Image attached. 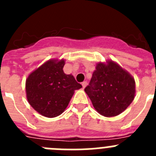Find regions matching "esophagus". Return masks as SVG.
I'll list each match as a JSON object with an SVG mask.
<instances>
[{"label": "esophagus", "instance_id": "esophagus-1", "mask_svg": "<svg viewBox=\"0 0 156 156\" xmlns=\"http://www.w3.org/2000/svg\"><path fill=\"white\" fill-rule=\"evenodd\" d=\"M87 82H86V81H83V83H82V86H83V87L84 88V87H86V86H87Z\"/></svg>", "mask_w": 156, "mask_h": 156}]
</instances>
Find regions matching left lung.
Returning <instances> with one entry per match:
<instances>
[{
    "mask_svg": "<svg viewBox=\"0 0 156 156\" xmlns=\"http://www.w3.org/2000/svg\"><path fill=\"white\" fill-rule=\"evenodd\" d=\"M94 108L101 115H119L131 104L135 96V81L130 74L108 60L96 66L90 83L84 89Z\"/></svg>",
    "mask_w": 156,
    "mask_h": 156,
    "instance_id": "8db88e82",
    "label": "left lung"
}]
</instances>
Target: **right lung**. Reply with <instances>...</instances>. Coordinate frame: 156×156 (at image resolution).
I'll return each mask as SVG.
<instances>
[{"label": "right lung", "instance_id": "add662e5", "mask_svg": "<svg viewBox=\"0 0 156 156\" xmlns=\"http://www.w3.org/2000/svg\"><path fill=\"white\" fill-rule=\"evenodd\" d=\"M64 66V59L48 60L32 72L26 81L28 102L45 117L61 115L68 106L74 90L82 87L73 76L65 73Z\"/></svg>", "mask_w": 156, "mask_h": 156}]
</instances>
